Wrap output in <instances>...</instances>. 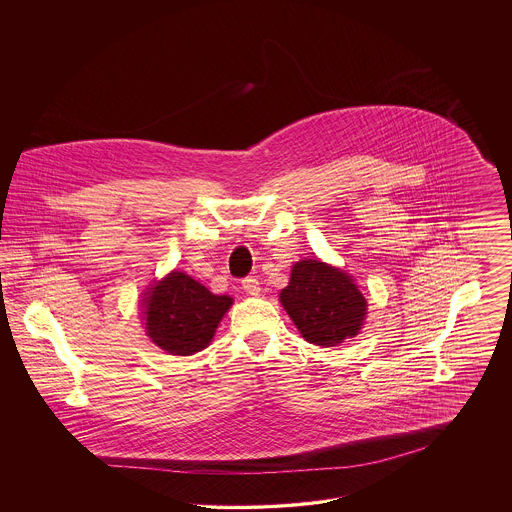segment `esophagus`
Returning <instances> with one entry per match:
<instances>
[{"label": "esophagus", "mask_w": 512, "mask_h": 512, "mask_svg": "<svg viewBox=\"0 0 512 512\" xmlns=\"http://www.w3.org/2000/svg\"><path fill=\"white\" fill-rule=\"evenodd\" d=\"M242 288L249 295H259V292H261V284H259V280L255 276H245L244 280H242Z\"/></svg>", "instance_id": "esophagus-1"}]
</instances>
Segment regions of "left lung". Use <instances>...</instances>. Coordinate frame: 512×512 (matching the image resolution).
I'll return each instance as SVG.
<instances>
[{"label":"left lung","mask_w":512,"mask_h":512,"mask_svg":"<svg viewBox=\"0 0 512 512\" xmlns=\"http://www.w3.org/2000/svg\"><path fill=\"white\" fill-rule=\"evenodd\" d=\"M280 301L301 336L322 347L353 338L366 315V299L351 276L313 259L293 265Z\"/></svg>","instance_id":"1"}]
</instances>
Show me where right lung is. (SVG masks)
<instances>
[{
    "instance_id": "1",
    "label": "right lung",
    "mask_w": 512,
    "mask_h": 512,
    "mask_svg": "<svg viewBox=\"0 0 512 512\" xmlns=\"http://www.w3.org/2000/svg\"><path fill=\"white\" fill-rule=\"evenodd\" d=\"M232 297L215 295L192 276L174 270L146 301L149 338L171 355H194L213 340Z\"/></svg>"
}]
</instances>
